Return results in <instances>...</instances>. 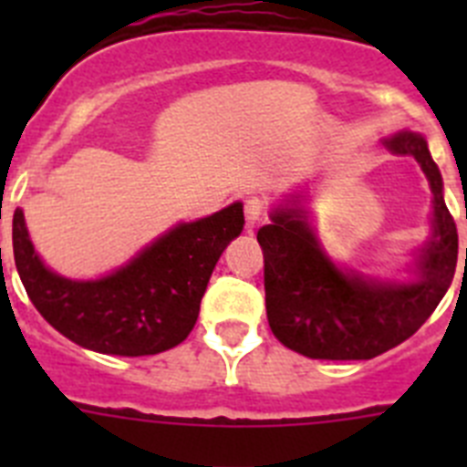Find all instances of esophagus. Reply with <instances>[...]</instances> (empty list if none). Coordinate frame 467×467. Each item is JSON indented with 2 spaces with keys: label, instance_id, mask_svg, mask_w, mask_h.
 Returning a JSON list of instances; mask_svg holds the SVG:
<instances>
[{
  "label": "esophagus",
  "instance_id": "34e87169",
  "mask_svg": "<svg viewBox=\"0 0 467 467\" xmlns=\"http://www.w3.org/2000/svg\"><path fill=\"white\" fill-rule=\"evenodd\" d=\"M264 220V201L262 198L253 196L245 201V222H247V229H254L259 222Z\"/></svg>",
  "mask_w": 467,
  "mask_h": 467
}]
</instances>
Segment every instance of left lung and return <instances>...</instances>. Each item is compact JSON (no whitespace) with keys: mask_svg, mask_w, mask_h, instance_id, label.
Returning <instances> with one entry per match:
<instances>
[{"mask_svg":"<svg viewBox=\"0 0 467 467\" xmlns=\"http://www.w3.org/2000/svg\"><path fill=\"white\" fill-rule=\"evenodd\" d=\"M381 144L390 154L411 156L432 192L431 238L416 257L414 278L381 280L337 266L308 224L299 192L271 210V224L257 231L271 332L313 360H372L395 348L431 317L456 274L459 234L426 138L402 130Z\"/></svg>","mask_w":467,"mask_h":467,"instance_id":"1","label":"left lung"}]
</instances>
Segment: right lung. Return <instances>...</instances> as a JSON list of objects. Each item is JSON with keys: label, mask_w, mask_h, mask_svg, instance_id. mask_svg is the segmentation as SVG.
<instances>
[{"label": "right lung", "mask_w": 467, "mask_h": 467, "mask_svg": "<svg viewBox=\"0 0 467 467\" xmlns=\"http://www.w3.org/2000/svg\"><path fill=\"white\" fill-rule=\"evenodd\" d=\"M243 224V203H231L180 222L109 275L72 280L41 262L18 208L16 269L36 311L69 341L105 356H156L189 337L214 264Z\"/></svg>", "instance_id": "right-lung-1"}]
</instances>
